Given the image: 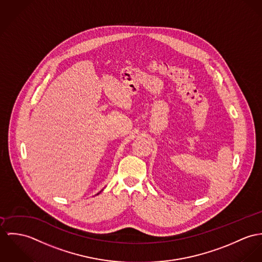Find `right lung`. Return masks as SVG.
Segmentation results:
<instances>
[{
  "label": "right lung",
  "mask_w": 262,
  "mask_h": 262,
  "mask_svg": "<svg viewBox=\"0 0 262 262\" xmlns=\"http://www.w3.org/2000/svg\"><path fill=\"white\" fill-rule=\"evenodd\" d=\"M100 192H101V191H100ZM100 192H99V193H100ZM99 193H98V194H99ZM98 194H96V195H98Z\"/></svg>",
  "instance_id": "obj_1"
}]
</instances>
